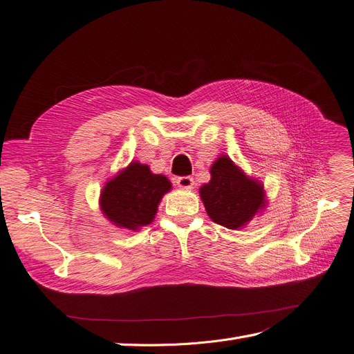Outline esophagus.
Returning <instances> with one entry per match:
<instances>
[{
  "mask_svg": "<svg viewBox=\"0 0 354 354\" xmlns=\"http://www.w3.org/2000/svg\"><path fill=\"white\" fill-rule=\"evenodd\" d=\"M176 181H177V186L181 187V189H192V187H194V185H195L194 178L189 177V176L178 177Z\"/></svg>",
  "mask_w": 354,
  "mask_h": 354,
  "instance_id": "esophagus-1",
  "label": "esophagus"
}]
</instances>
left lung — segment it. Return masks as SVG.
<instances>
[{"instance_id":"obj_1","label":"left lung","mask_w":354,"mask_h":354,"mask_svg":"<svg viewBox=\"0 0 354 354\" xmlns=\"http://www.w3.org/2000/svg\"><path fill=\"white\" fill-rule=\"evenodd\" d=\"M209 173L211 180L199 189V194L214 223L238 230L266 207L263 185L246 176L229 156H220Z\"/></svg>"}]
</instances>
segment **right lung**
Returning <instances> with one entry per match:
<instances>
[{
  "instance_id": "1",
  "label": "right lung",
  "mask_w": 354,
  "mask_h": 354,
  "mask_svg": "<svg viewBox=\"0 0 354 354\" xmlns=\"http://www.w3.org/2000/svg\"><path fill=\"white\" fill-rule=\"evenodd\" d=\"M171 181L153 174L140 162H131L104 185L100 194L102 212L121 229L137 230L151 224Z\"/></svg>"
}]
</instances>
